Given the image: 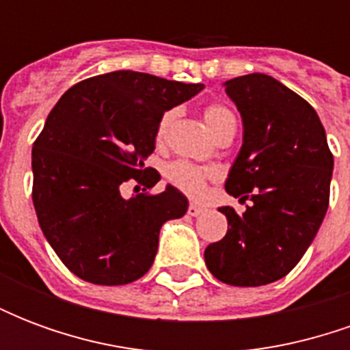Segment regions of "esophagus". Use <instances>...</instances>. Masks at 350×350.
<instances>
[{
  "label": "esophagus",
  "mask_w": 350,
  "mask_h": 350,
  "mask_svg": "<svg viewBox=\"0 0 350 350\" xmlns=\"http://www.w3.org/2000/svg\"><path fill=\"white\" fill-rule=\"evenodd\" d=\"M187 212H189V215H193V217H197V215H200V213L204 212V206L191 202L189 208H187Z\"/></svg>",
  "instance_id": "34e87169"
}]
</instances>
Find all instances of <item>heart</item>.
<instances>
[{
	"instance_id": "obj_1",
	"label": "heart",
	"mask_w": 350,
	"mask_h": 350,
	"mask_svg": "<svg viewBox=\"0 0 350 350\" xmlns=\"http://www.w3.org/2000/svg\"><path fill=\"white\" fill-rule=\"evenodd\" d=\"M174 110H168V112L163 114L159 125H157V140H163V138L167 137L168 127H170V123L174 120ZM204 122L208 123L210 131L217 138L223 133H227V131L236 129L234 114L225 105H219V103H213V105H208L204 108ZM213 176H215V170L197 167V165H193L189 161H174L167 168L168 182L180 191H183V193H187L189 197L202 195L206 183H208V180H212Z\"/></svg>"
}]
</instances>
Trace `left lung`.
I'll return each instance as SVG.
<instances>
[{"label":"left lung","instance_id":"1","mask_svg":"<svg viewBox=\"0 0 350 350\" xmlns=\"http://www.w3.org/2000/svg\"><path fill=\"white\" fill-rule=\"evenodd\" d=\"M225 92L242 114L243 144L225 189L230 206L223 240L204 260L213 278L234 286H260L285 278L313 242L330 202L334 168L315 108L262 72L227 80Z\"/></svg>","mask_w":350,"mask_h":350}]
</instances>
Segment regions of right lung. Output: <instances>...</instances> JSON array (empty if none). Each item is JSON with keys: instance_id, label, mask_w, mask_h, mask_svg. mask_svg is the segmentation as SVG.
I'll return each mask as SVG.
<instances>
[{"instance_id": "add662e5", "label": "right lung", "mask_w": 350, "mask_h": 350, "mask_svg": "<svg viewBox=\"0 0 350 350\" xmlns=\"http://www.w3.org/2000/svg\"><path fill=\"white\" fill-rule=\"evenodd\" d=\"M148 72L114 71L75 84L50 110L33 142L35 212L69 270L95 285H127L152 268L163 223L187 212V198L144 168L163 114L202 90ZM145 185L121 197L127 181Z\"/></svg>"}]
</instances>
